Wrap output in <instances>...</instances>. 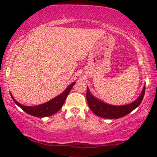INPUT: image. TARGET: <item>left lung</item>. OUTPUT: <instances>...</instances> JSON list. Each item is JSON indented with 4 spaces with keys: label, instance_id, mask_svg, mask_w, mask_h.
I'll list each match as a JSON object with an SVG mask.
<instances>
[{
    "label": "left lung",
    "instance_id": "obj_1",
    "mask_svg": "<svg viewBox=\"0 0 157 157\" xmlns=\"http://www.w3.org/2000/svg\"><path fill=\"white\" fill-rule=\"evenodd\" d=\"M145 86L144 87L140 96L131 103L124 105H112L105 103L99 99H96L90 93L87 87L86 90V100L89 107L92 112L97 116L104 118H119L125 116L126 115L132 112L134 109L139 106L144 96Z\"/></svg>",
    "mask_w": 157,
    "mask_h": 157
}]
</instances>
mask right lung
<instances>
[{
    "label": "right lung",
    "mask_w": 157,
    "mask_h": 157,
    "mask_svg": "<svg viewBox=\"0 0 157 157\" xmlns=\"http://www.w3.org/2000/svg\"><path fill=\"white\" fill-rule=\"evenodd\" d=\"M75 83L76 82H73L71 85L67 86V88L61 94L52 99V100L48 101V102H45L44 104H42V105H36V106H26V105H21V104L19 103L17 101L14 99L11 93L10 96L12 97L13 100L14 101V102L20 108L23 109L25 112L28 113L29 115H33V116L38 117V118H43V117H48L54 115V114L58 112L61 109L66 98L68 96L70 91H71V89L74 86V85L75 84Z\"/></svg>",
    "instance_id": "1"
}]
</instances>
